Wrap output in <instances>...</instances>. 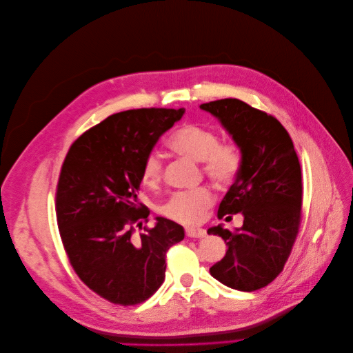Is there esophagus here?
Instances as JSON below:
<instances>
[{"label": "esophagus", "instance_id": "1", "mask_svg": "<svg viewBox=\"0 0 353 353\" xmlns=\"http://www.w3.org/2000/svg\"><path fill=\"white\" fill-rule=\"evenodd\" d=\"M185 234L190 239H204L207 236V232L203 228H187Z\"/></svg>", "mask_w": 353, "mask_h": 353}]
</instances>
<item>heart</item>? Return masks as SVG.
Here are the masks:
<instances>
[{
	"instance_id": "obj_1",
	"label": "heart",
	"mask_w": 353,
	"mask_h": 353,
	"mask_svg": "<svg viewBox=\"0 0 353 353\" xmlns=\"http://www.w3.org/2000/svg\"><path fill=\"white\" fill-rule=\"evenodd\" d=\"M176 154L199 161L208 179L218 187H230L243 170V150L236 142H218L216 133L205 126L185 123L178 128L168 141ZM163 178V162L155 152L149 154L142 166V181L157 187ZM214 203L208 188L179 191L162 205V214L171 220L192 225L204 218L207 208Z\"/></svg>"
}]
</instances>
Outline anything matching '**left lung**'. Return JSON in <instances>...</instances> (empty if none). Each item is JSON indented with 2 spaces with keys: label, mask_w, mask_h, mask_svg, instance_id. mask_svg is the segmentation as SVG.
<instances>
[{
  "label": "left lung",
  "mask_w": 353,
  "mask_h": 353,
  "mask_svg": "<svg viewBox=\"0 0 353 353\" xmlns=\"http://www.w3.org/2000/svg\"><path fill=\"white\" fill-rule=\"evenodd\" d=\"M221 121L243 150V170L218 208V218L244 215L234 231L216 225L228 250L210 273L225 286L254 292L270 284L284 268L301 223L303 182L289 132L276 119L239 99L199 106Z\"/></svg>",
  "instance_id": "left-lung-1"
}]
</instances>
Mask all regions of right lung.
<instances>
[{
	"mask_svg": "<svg viewBox=\"0 0 353 353\" xmlns=\"http://www.w3.org/2000/svg\"><path fill=\"white\" fill-rule=\"evenodd\" d=\"M183 112L114 113L80 135L61 165L56 216L64 251L79 279L113 305L152 296L165 280L166 251L183 240V228L162 216L142 227L149 210L138 203L143 161Z\"/></svg>",
	"mask_w": 353,
	"mask_h": 353,
	"instance_id": "add662e5",
	"label": "right lung"
}]
</instances>
